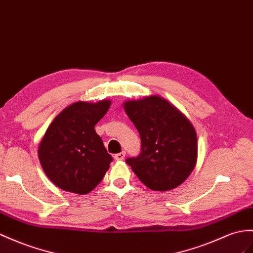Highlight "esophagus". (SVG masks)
Here are the masks:
<instances>
[{"label":"esophagus","instance_id":"34e87169","mask_svg":"<svg viewBox=\"0 0 253 253\" xmlns=\"http://www.w3.org/2000/svg\"><path fill=\"white\" fill-rule=\"evenodd\" d=\"M125 155H126L125 152H121L119 154H115L114 155V159L115 160H123V159L125 158Z\"/></svg>","mask_w":253,"mask_h":253}]
</instances>
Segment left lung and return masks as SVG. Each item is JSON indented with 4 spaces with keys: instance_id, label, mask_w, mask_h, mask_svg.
I'll list each match as a JSON object with an SVG mask.
<instances>
[{
    "instance_id": "8db88e82",
    "label": "left lung",
    "mask_w": 253,
    "mask_h": 253,
    "mask_svg": "<svg viewBox=\"0 0 253 253\" xmlns=\"http://www.w3.org/2000/svg\"><path fill=\"white\" fill-rule=\"evenodd\" d=\"M141 138V153L126 164L152 190L175 188L197 164V133L189 120L159 96L124 103Z\"/></svg>"
}]
</instances>
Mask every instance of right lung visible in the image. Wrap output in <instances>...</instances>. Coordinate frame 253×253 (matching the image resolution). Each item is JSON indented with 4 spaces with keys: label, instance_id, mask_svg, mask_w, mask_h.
I'll return each instance as SVG.
<instances>
[{
    "label": "right lung",
    "instance_id": "obj_1",
    "mask_svg": "<svg viewBox=\"0 0 253 253\" xmlns=\"http://www.w3.org/2000/svg\"><path fill=\"white\" fill-rule=\"evenodd\" d=\"M110 100L79 101L67 107L48 127L38 147L41 165L59 188L85 194L105 176L113 160L95 131Z\"/></svg>",
    "mask_w": 253,
    "mask_h": 253
}]
</instances>
